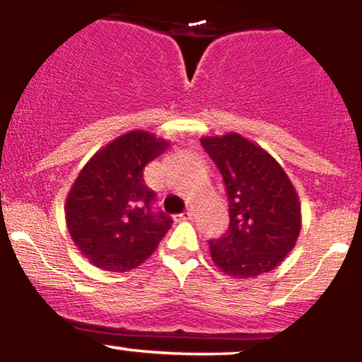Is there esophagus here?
<instances>
[{"mask_svg": "<svg viewBox=\"0 0 362 362\" xmlns=\"http://www.w3.org/2000/svg\"><path fill=\"white\" fill-rule=\"evenodd\" d=\"M191 217H192L191 212H184V214H180V216L175 217V221H187V219H191Z\"/></svg>", "mask_w": 362, "mask_h": 362, "instance_id": "34e87169", "label": "esophagus"}]
</instances>
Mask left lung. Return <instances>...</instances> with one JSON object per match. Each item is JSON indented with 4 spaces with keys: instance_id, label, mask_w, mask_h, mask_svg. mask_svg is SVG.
Returning <instances> with one entry per match:
<instances>
[{
    "instance_id": "obj_1",
    "label": "left lung",
    "mask_w": 362,
    "mask_h": 362,
    "mask_svg": "<svg viewBox=\"0 0 362 362\" xmlns=\"http://www.w3.org/2000/svg\"><path fill=\"white\" fill-rule=\"evenodd\" d=\"M202 145L226 185L230 226L210 240L214 263L231 278L270 272L296 247L300 202L281 164L237 132L206 136Z\"/></svg>"
}]
</instances>
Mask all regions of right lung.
Here are the masks:
<instances>
[{
  "instance_id": "right-lung-1",
  "label": "right lung",
  "mask_w": 362,
  "mask_h": 362,
  "mask_svg": "<svg viewBox=\"0 0 362 362\" xmlns=\"http://www.w3.org/2000/svg\"><path fill=\"white\" fill-rule=\"evenodd\" d=\"M170 146L146 131L118 136L83 166L65 202L69 233L81 255L110 272H129L157 249L173 219L153 212L143 171Z\"/></svg>"
}]
</instances>
